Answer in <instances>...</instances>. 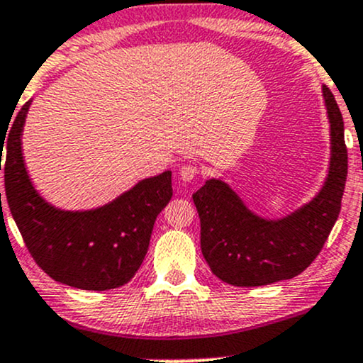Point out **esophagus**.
Returning a JSON list of instances; mask_svg holds the SVG:
<instances>
[{
    "mask_svg": "<svg viewBox=\"0 0 363 363\" xmlns=\"http://www.w3.org/2000/svg\"><path fill=\"white\" fill-rule=\"evenodd\" d=\"M199 170L198 167H194V165H182L181 169H179V177H181L182 182H191L193 179L198 177Z\"/></svg>",
    "mask_w": 363,
    "mask_h": 363,
    "instance_id": "esophagus-1",
    "label": "esophagus"
}]
</instances>
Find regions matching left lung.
I'll use <instances>...</instances> for the list:
<instances>
[{"label":"left lung","mask_w":363,"mask_h":363,"mask_svg":"<svg viewBox=\"0 0 363 363\" xmlns=\"http://www.w3.org/2000/svg\"><path fill=\"white\" fill-rule=\"evenodd\" d=\"M331 157L326 181L309 203L281 218H264L245 206L222 179L211 177L193 194L201 222V252L211 272L234 286H261L301 274L338 220L348 174L343 118L323 86Z\"/></svg>","instance_id":"1"}]
</instances>
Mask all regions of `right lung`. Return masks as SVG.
<instances>
[{
  "label": "right lung",
  "mask_w": 363,
  "mask_h": 363,
  "mask_svg": "<svg viewBox=\"0 0 363 363\" xmlns=\"http://www.w3.org/2000/svg\"><path fill=\"white\" fill-rule=\"evenodd\" d=\"M30 104L15 116L8 136H0L6 201L28 252L52 280L68 286L97 291L123 286L140 269L153 223L172 198V172L143 179L91 210L54 206L37 193L25 167L22 133Z\"/></svg>",
  "instance_id": "right-lung-1"
}]
</instances>
